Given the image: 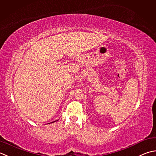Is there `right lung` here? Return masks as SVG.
Returning a JSON list of instances; mask_svg holds the SVG:
<instances>
[{
    "instance_id": "right-lung-1",
    "label": "right lung",
    "mask_w": 156,
    "mask_h": 156,
    "mask_svg": "<svg viewBox=\"0 0 156 156\" xmlns=\"http://www.w3.org/2000/svg\"><path fill=\"white\" fill-rule=\"evenodd\" d=\"M56 122V121H54V122ZM53 122H51V123H53Z\"/></svg>"
}]
</instances>
